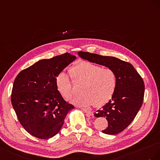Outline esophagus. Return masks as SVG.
<instances>
[{"instance_id":"34e87169","label":"esophagus","mask_w":160,"mask_h":160,"mask_svg":"<svg viewBox=\"0 0 160 160\" xmlns=\"http://www.w3.org/2000/svg\"><path fill=\"white\" fill-rule=\"evenodd\" d=\"M82 110L84 112H86V114H87L88 116H93L94 115V112L92 111H88V110H87V109H86V108H82Z\"/></svg>"}]
</instances>
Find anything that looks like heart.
Wrapping results in <instances>:
<instances>
[{
    "mask_svg": "<svg viewBox=\"0 0 160 160\" xmlns=\"http://www.w3.org/2000/svg\"><path fill=\"white\" fill-rule=\"evenodd\" d=\"M73 82L81 83V94L70 99V102L80 107L101 106L108 102L115 92L117 86L116 72L111 68H102L89 62L76 63L70 70ZM56 88L63 98H70L74 92L72 82L65 72L56 78Z\"/></svg>",
    "mask_w": 160,
    "mask_h": 160,
    "instance_id": "b5f03b06",
    "label": "heart"
}]
</instances>
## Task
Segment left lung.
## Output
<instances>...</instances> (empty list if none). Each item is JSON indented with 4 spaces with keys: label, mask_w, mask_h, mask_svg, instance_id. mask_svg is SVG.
<instances>
[{
    "label": "left lung",
    "mask_w": 160,
    "mask_h": 160,
    "mask_svg": "<svg viewBox=\"0 0 160 160\" xmlns=\"http://www.w3.org/2000/svg\"><path fill=\"white\" fill-rule=\"evenodd\" d=\"M79 57L90 62L111 68L116 72L117 86L111 99L94 114L96 117H105L108 135L120 133L128 127L142 105L145 92L143 79L131 63L111 56H102L79 52Z\"/></svg>",
    "instance_id": "left-lung-1"
}]
</instances>
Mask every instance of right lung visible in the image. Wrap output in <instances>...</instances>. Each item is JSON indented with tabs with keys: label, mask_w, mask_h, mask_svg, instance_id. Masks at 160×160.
<instances>
[{
	"label": "right lung",
	"mask_w": 160,
	"mask_h": 160,
	"mask_svg": "<svg viewBox=\"0 0 160 160\" xmlns=\"http://www.w3.org/2000/svg\"><path fill=\"white\" fill-rule=\"evenodd\" d=\"M76 59L69 53L43 59L16 77L12 105L20 123L31 135L43 139L52 138L61 129L68 112L74 108L59 93L56 78Z\"/></svg>",
	"instance_id": "right-lung-1"
}]
</instances>
